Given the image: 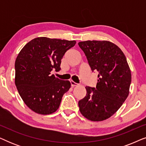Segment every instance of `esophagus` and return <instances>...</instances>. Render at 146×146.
<instances>
[{
  "label": "esophagus",
  "instance_id": "obj_1",
  "mask_svg": "<svg viewBox=\"0 0 146 146\" xmlns=\"http://www.w3.org/2000/svg\"><path fill=\"white\" fill-rule=\"evenodd\" d=\"M70 83H71V86L72 87H74V86H78V84L76 83L75 82H74L73 80H71Z\"/></svg>",
  "mask_w": 146,
  "mask_h": 146
}]
</instances>
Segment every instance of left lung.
<instances>
[{
  "label": "left lung",
  "mask_w": 146,
  "mask_h": 146,
  "mask_svg": "<svg viewBox=\"0 0 146 146\" xmlns=\"http://www.w3.org/2000/svg\"><path fill=\"white\" fill-rule=\"evenodd\" d=\"M92 71H96V88L86 86V95L78 102L82 114L91 121L105 120L116 112L128 96L131 75L121 49L106 40L80 42Z\"/></svg>",
  "instance_id": "1"
}]
</instances>
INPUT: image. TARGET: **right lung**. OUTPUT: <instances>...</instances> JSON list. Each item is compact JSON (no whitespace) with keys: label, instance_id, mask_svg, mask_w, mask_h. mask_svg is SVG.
<instances>
[{"label":"right lung","instance_id":"1","mask_svg":"<svg viewBox=\"0 0 146 146\" xmlns=\"http://www.w3.org/2000/svg\"><path fill=\"white\" fill-rule=\"evenodd\" d=\"M75 44V40L38 37L19 52L15 61V84L24 102L35 112L47 115L58 109L71 84L51 72L60 70L63 56Z\"/></svg>","mask_w":146,"mask_h":146}]
</instances>
